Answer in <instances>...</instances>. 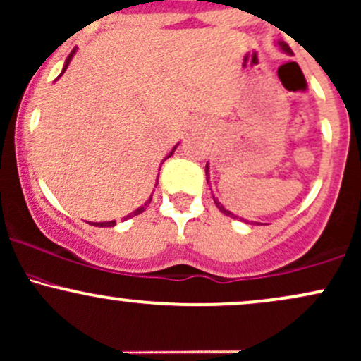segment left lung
<instances>
[{
	"mask_svg": "<svg viewBox=\"0 0 361 361\" xmlns=\"http://www.w3.org/2000/svg\"><path fill=\"white\" fill-rule=\"evenodd\" d=\"M276 46L279 47V49L283 51V53H286V54H293L291 47L288 46L286 42H284V41H277V42H276ZM205 176H207V183H209V178H211V176H209V162H207V166H205ZM212 197H214V195H212ZM214 204H216V207L219 209V211L223 212V214H226V216H229V217H238V216H235V214H233L231 211H228V209H226L224 205L221 204V202L217 200V199H214ZM252 224H257V223H252Z\"/></svg>",
	"mask_w": 361,
	"mask_h": 361,
	"instance_id": "8db88e82",
	"label": "left lung"
}]
</instances>
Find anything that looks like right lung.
<instances>
[{"label":"right lung","mask_w":361,"mask_h":361,"mask_svg":"<svg viewBox=\"0 0 361 361\" xmlns=\"http://www.w3.org/2000/svg\"><path fill=\"white\" fill-rule=\"evenodd\" d=\"M75 53H77V47H75V49H73V51H71V53L68 54V58H66V61H65V65H63V70H61V73H59V77H61V75H63V73H65V70H66V68H68L70 61H71V59H73V56H75ZM59 77H58V78H59ZM178 145H180V142H178V144H176V145H174V147L171 149V152H169V154H168V156H166V157H164V159H162V162H164L166 159H168V157H171V156H173V152H174V150H176V147H178ZM156 185H157V181H156ZM150 200H152V195H150V197H149V199H147V200H145V204H142V205H140V207H138V209H135V211H133V212H130V214H128V216H125V219H130V217H135V216H138V214H142V212H144V211H145V209H147V205L150 204ZM90 224H92V226H99V228H111V226H114V224H116V221H104V223H90Z\"/></svg>","instance_id":"1"}]
</instances>
